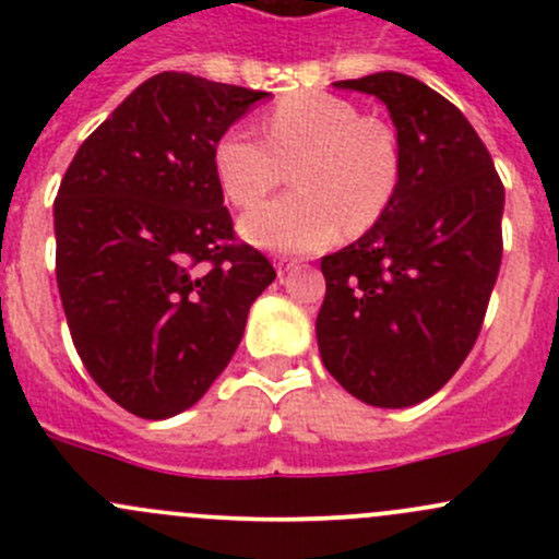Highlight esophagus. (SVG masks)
Wrapping results in <instances>:
<instances>
[{"label":"esophagus","instance_id":"esophagus-1","mask_svg":"<svg viewBox=\"0 0 559 559\" xmlns=\"http://www.w3.org/2000/svg\"><path fill=\"white\" fill-rule=\"evenodd\" d=\"M275 264H278V275H281V278H284L286 273H292V270L300 267V259H295V257H278V259H275Z\"/></svg>","mask_w":559,"mask_h":559}]
</instances>
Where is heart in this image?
<instances>
[{
  "instance_id": "heart-1",
  "label": "heart",
  "mask_w": 559,
  "mask_h": 559,
  "mask_svg": "<svg viewBox=\"0 0 559 559\" xmlns=\"http://www.w3.org/2000/svg\"><path fill=\"white\" fill-rule=\"evenodd\" d=\"M213 167L235 207L259 205L292 167L297 189L248 213L240 229L273 251H316L343 227L359 235L384 218L403 180V151L384 118L335 94L302 92L264 116V140L227 129Z\"/></svg>"
}]
</instances>
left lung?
Here are the masks:
<instances>
[{
  "label": "left lung",
  "instance_id": "8db88e82",
  "mask_svg": "<svg viewBox=\"0 0 559 559\" xmlns=\"http://www.w3.org/2000/svg\"><path fill=\"white\" fill-rule=\"evenodd\" d=\"M335 86L389 107L403 180L379 224L321 259V362L362 403L405 408L447 384L481 332L503 259V180L460 107L416 78Z\"/></svg>",
  "mask_w": 559,
  "mask_h": 559
}]
</instances>
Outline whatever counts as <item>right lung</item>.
Wrapping results in <instances>:
<instances>
[{
  "label": "right lung",
  "instance_id": "1",
  "mask_svg": "<svg viewBox=\"0 0 559 559\" xmlns=\"http://www.w3.org/2000/svg\"><path fill=\"white\" fill-rule=\"evenodd\" d=\"M267 92L159 72L99 123L53 200L56 284L78 357L121 408L167 419L222 376L270 259L238 240L216 140Z\"/></svg>",
  "mask_w": 559,
  "mask_h": 559
}]
</instances>
